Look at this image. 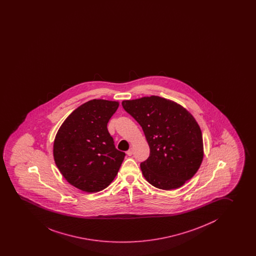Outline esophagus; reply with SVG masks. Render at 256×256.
<instances>
[{
  "label": "esophagus",
  "mask_w": 256,
  "mask_h": 256,
  "mask_svg": "<svg viewBox=\"0 0 256 256\" xmlns=\"http://www.w3.org/2000/svg\"><path fill=\"white\" fill-rule=\"evenodd\" d=\"M133 148H130V150L126 152V154H128V156H132V155H133Z\"/></svg>",
  "instance_id": "esophagus-1"
}]
</instances>
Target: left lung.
I'll return each mask as SVG.
<instances>
[{"mask_svg": "<svg viewBox=\"0 0 256 256\" xmlns=\"http://www.w3.org/2000/svg\"><path fill=\"white\" fill-rule=\"evenodd\" d=\"M122 104L140 124L150 146V156L140 164L146 180L164 190L184 185L204 158L202 134L192 114L158 96L124 100Z\"/></svg>", "mask_w": 256, "mask_h": 256, "instance_id": "obj_1", "label": "left lung"}]
</instances>
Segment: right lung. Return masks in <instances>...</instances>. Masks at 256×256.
Here are the masks:
<instances>
[{"instance_id": "1", "label": "right lung", "mask_w": 256, "mask_h": 256, "mask_svg": "<svg viewBox=\"0 0 256 256\" xmlns=\"http://www.w3.org/2000/svg\"><path fill=\"white\" fill-rule=\"evenodd\" d=\"M118 103L90 100L76 108L58 130L54 158L63 177L76 188L95 193L108 188L126 154L115 148L108 123Z\"/></svg>"}]
</instances>
